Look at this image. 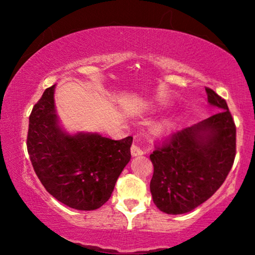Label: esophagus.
Listing matches in <instances>:
<instances>
[{
  "label": "esophagus",
  "mask_w": 255,
  "mask_h": 255,
  "mask_svg": "<svg viewBox=\"0 0 255 255\" xmlns=\"http://www.w3.org/2000/svg\"><path fill=\"white\" fill-rule=\"evenodd\" d=\"M131 154H132V156H139V155L144 154V152H142L140 146H139L138 144H135V142H133V145L131 146Z\"/></svg>",
  "instance_id": "1"
}]
</instances>
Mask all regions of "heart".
<instances>
[{"mask_svg": "<svg viewBox=\"0 0 255 255\" xmlns=\"http://www.w3.org/2000/svg\"><path fill=\"white\" fill-rule=\"evenodd\" d=\"M170 128H172V122H170V121H165L163 123L160 124V127H159L160 130H162V131L169 130Z\"/></svg>", "mask_w": 255, "mask_h": 255, "instance_id": "heart-1", "label": "heart"}]
</instances>
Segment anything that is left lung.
<instances>
[{
    "label": "left lung",
    "instance_id": "8db88e82",
    "mask_svg": "<svg viewBox=\"0 0 255 255\" xmlns=\"http://www.w3.org/2000/svg\"><path fill=\"white\" fill-rule=\"evenodd\" d=\"M208 102L219 110L214 116L177 131L149 155L154 172L149 183L159 210L182 215L214 195L232 168L236 125L226 101L205 88Z\"/></svg>",
    "mask_w": 255,
    "mask_h": 255
}]
</instances>
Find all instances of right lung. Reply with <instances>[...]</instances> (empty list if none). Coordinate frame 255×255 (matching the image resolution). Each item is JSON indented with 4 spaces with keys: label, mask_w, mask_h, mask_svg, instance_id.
Returning <instances> with one entry per match:
<instances>
[{
    "label": "right lung",
    "mask_w": 255,
    "mask_h": 255,
    "mask_svg": "<svg viewBox=\"0 0 255 255\" xmlns=\"http://www.w3.org/2000/svg\"><path fill=\"white\" fill-rule=\"evenodd\" d=\"M55 85L45 90L29 117L27 152L38 179L59 202L76 210H96L109 200L131 159L132 137L71 134L54 104Z\"/></svg>",
    "instance_id": "add662e5"
}]
</instances>
